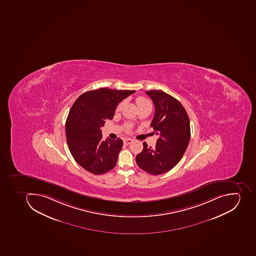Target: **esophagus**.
Listing matches in <instances>:
<instances>
[{
    "mask_svg": "<svg viewBox=\"0 0 256 256\" xmlns=\"http://www.w3.org/2000/svg\"><path fill=\"white\" fill-rule=\"evenodd\" d=\"M132 142H133V140H130V138H125V140H123V142H124L125 145H129Z\"/></svg>",
    "mask_w": 256,
    "mask_h": 256,
    "instance_id": "1",
    "label": "esophagus"
}]
</instances>
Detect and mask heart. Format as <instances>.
Here are the masks:
<instances>
[{"mask_svg": "<svg viewBox=\"0 0 256 256\" xmlns=\"http://www.w3.org/2000/svg\"><path fill=\"white\" fill-rule=\"evenodd\" d=\"M136 103H137L138 106V108H141V107H144V106H149L150 104V100H148L146 98H138L137 100H136ZM124 106V102H120V104L118 106L116 107V110H120L122 108V106ZM129 129V127H127V130Z\"/></svg>", "mask_w": 256, "mask_h": 256, "instance_id": "heart-1", "label": "heart"}]
</instances>
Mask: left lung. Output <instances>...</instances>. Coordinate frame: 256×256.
I'll return each instance as SVG.
<instances>
[{"label":"left lung","mask_w":256,"mask_h":256,"mask_svg":"<svg viewBox=\"0 0 256 256\" xmlns=\"http://www.w3.org/2000/svg\"><path fill=\"white\" fill-rule=\"evenodd\" d=\"M146 94L152 98L156 108L150 123L158 136L154 148L144 142V150L136 156L140 168L149 174L168 172L180 162L190 144V118L184 106L176 98L160 90Z\"/></svg>","instance_id":"1"}]
</instances>
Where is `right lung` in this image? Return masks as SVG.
<instances>
[{"mask_svg": "<svg viewBox=\"0 0 256 256\" xmlns=\"http://www.w3.org/2000/svg\"><path fill=\"white\" fill-rule=\"evenodd\" d=\"M134 90L102 88L77 98L66 118L65 131L69 150L77 164L94 174H104L116 164L122 140H102L100 127L112 119L115 110Z\"/></svg>", "mask_w": 256, "mask_h": 256, "instance_id": "1", "label": "right lung"}]
</instances>
